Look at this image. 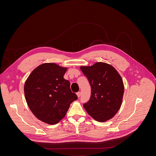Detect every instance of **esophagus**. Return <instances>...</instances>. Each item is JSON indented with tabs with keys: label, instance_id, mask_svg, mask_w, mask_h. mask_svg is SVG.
<instances>
[{
	"label": "esophagus",
	"instance_id": "obj_1",
	"mask_svg": "<svg viewBox=\"0 0 156 156\" xmlns=\"http://www.w3.org/2000/svg\"><path fill=\"white\" fill-rule=\"evenodd\" d=\"M81 92H77V97H78V98H79L80 96H81Z\"/></svg>",
	"mask_w": 156,
	"mask_h": 156
}]
</instances>
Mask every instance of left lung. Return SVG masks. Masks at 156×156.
Here are the masks:
<instances>
[{
  "instance_id": "obj_1",
  "label": "left lung",
  "mask_w": 156,
  "mask_h": 156,
  "mask_svg": "<svg viewBox=\"0 0 156 156\" xmlns=\"http://www.w3.org/2000/svg\"><path fill=\"white\" fill-rule=\"evenodd\" d=\"M91 87V96L83 106L96 121L109 120L122 105L124 87L119 72L111 65L96 62L92 66H81Z\"/></svg>"
}]
</instances>
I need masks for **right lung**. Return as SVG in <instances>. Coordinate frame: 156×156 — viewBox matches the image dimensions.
<instances>
[{
  "label": "right lung",
  "mask_w": 156,
  "mask_h": 156,
  "mask_svg": "<svg viewBox=\"0 0 156 156\" xmlns=\"http://www.w3.org/2000/svg\"><path fill=\"white\" fill-rule=\"evenodd\" d=\"M67 68L45 63L32 71L24 86L27 105L37 119L56 124L66 116L70 104L77 96L64 79Z\"/></svg>",
  "instance_id": "right-lung-1"
}]
</instances>
